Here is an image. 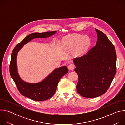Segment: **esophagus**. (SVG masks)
<instances>
[{"instance_id":"obj_1","label":"esophagus","mask_w":125,"mask_h":125,"mask_svg":"<svg viewBox=\"0 0 125 125\" xmlns=\"http://www.w3.org/2000/svg\"><path fill=\"white\" fill-rule=\"evenodd\" d=\"M74 68H75V66L73 64H70L68 67V68L69 70L70 71H73L74 69Z\"/></svg>"}]
</instances>
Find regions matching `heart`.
Returning <instances> with one entry per match:
<instances>
[{"label": "heart", "instance_id": "1", "mask_svg": "<svg viewBox=\"0 0 125 125\" xmlns=\"http://www.w3.org/2000/svg\"><path fill=\"white\" fill-rule=\"evenodd\" d=\"M70 47L74 49L76 47L75 53L77 56L83 55L87 51L91 45V40L87 36L82 37L79 34H75L68 39Z\"/></svg>", "mask_w": 125, "mask_h": 125}]
</instances>
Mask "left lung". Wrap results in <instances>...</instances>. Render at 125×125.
Wrapping results in <instances>:
<instances>
[{
	"label": "left lung",
	"mask_w": 125,
	"mask_h": 125,
	"mask_svg": "<svg viewBox=\"0 0 125 125\" xmlns=\"http://www.w3.org/2000/svg\"><path fill=\"white\" fill-rule=\"evenodd\" d=\"M97 41L85 55L74 59L79 76L77 92L86 98H95L107 91L116 74V53L106 35L95 29Z\"/></svg>",
	"instance_id": "left-lung-1"
}]
</instances>
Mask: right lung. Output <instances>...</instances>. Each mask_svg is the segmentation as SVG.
Returning a JSON list of instances; mask_svg holds the SVG:
<instances>
[{
    "label": "right lung",
    "mask_w": 125,
    "mask_h": 125,
    "mask_svg": "<svg viewBox=\"0 0 125 125\" xmlns=\"http://www.w3.org/2000/svg\"><path fill=\"white\" fill-rule=\"evenodd\" d=\"M53 31L42 33L35 32L30 34L14 48L10 65V74L22 95L34 101H44L51 98L55 93L58 83L60 79L68 72L66 66L55 69L43 80L36 83H31L23 80L17 69V57L18 52L24 45L35 38H47L56 33Z\"/></svg>",
    "instance_id": "1"
}]
</instances>
